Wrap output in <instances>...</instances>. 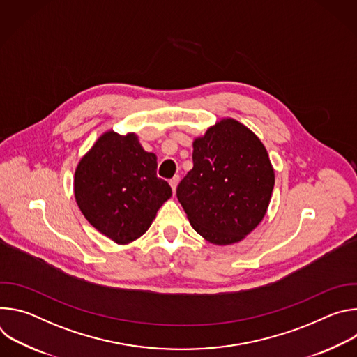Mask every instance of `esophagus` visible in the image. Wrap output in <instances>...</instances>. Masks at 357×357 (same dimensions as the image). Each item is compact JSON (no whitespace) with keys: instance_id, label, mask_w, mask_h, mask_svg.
<instances>
[{"instance_id":"obj_1","label":"esophagus","mask_w":357,"mask_h":357,"mask_svg":"<svg viewBox=\"0 0 357 357\" xmlns=\"http://www.w3.org/2000/svg\"><path fill=\"white\" fill-rule=\"evenodd\" d=\"M178 182H179V176H178V175H176V176H174L172 179H169V185H171V188H172V192H174V193H175V190H176Z\"/></svg>"}]
</instances>
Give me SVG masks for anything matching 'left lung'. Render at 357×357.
Wrapping results in <instances>:
<instances>
[{
    "label": "left lung",
    "mask_w": 357,
    "mask_h": 357,
    "mask_svg": "<svg viewBox=\"0 0 357 357\" xmlns=\"http://www.w3.org/2000/svg\"><path fill=\"white\" fill-rule=\"evenodd\" d=\"M193 168L176 189L192 227L218 245L243 240L263 220L274 169L260 138L223 119L193 141Z\"/></svg>",
    "instance_id": "8db88e82"
}]
</instances>
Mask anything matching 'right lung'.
I'll return each mask as SVG.
<instances>
[{
	"mask_svg": "<svg viewBox=\"0 0 357 357\" xmlns=\"http://www.w3.org/2000/svg\"><path fill=\"white\" fill-rule=\"evenodd\" d=\"M172 195L157 176V155L134 132L107 131L80 160L75 197L87 222L117 244L141 237Z\"/></svg>",
	"mask_w": 357,
	"mask_h": 357,
	"instance_id": "right-lung-1",
	"label": "right lung"
}]
</instances>
